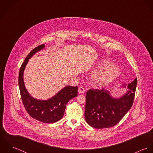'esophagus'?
I'll use <instances>...</instances> for the list:
<instances>
[{
    "label": "esophagus",
    "instance_id": "1",
    "mask_svg": "<svg viewBox=\"0 0 153 153\" xmlns=\"http://www.w3.org/2000/svg\"><path fill=\"white\" fill-rule=\"evenodd\" d=\"M85 88L82 87H79L78 88V93L79 94H83L84 92H85Z\"/></svg>",
    "mask_w": 153,
    "mask_h": 153
}]
</instances>
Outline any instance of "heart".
I'll list each match as a JSON object with an SVG mask.
<instances>
[{
    "label": "heart",
    "mask_w": 153,
    "mask_h": 153,
    "mask_svg": "<svg viewBox=\"0 0 153 153\" xmlns=\"http://www.w3.org/2000/svg\"><path fill=\"white\" fill-rule=\"evenodd\" d=\"M100 65L104 67L94 71L91 75L90 81L95 87H104L112 83L119 76L120 69L109 60L104 59Z\"/></svg>",
    "instance_id": "obj_1"
}]
</instances>
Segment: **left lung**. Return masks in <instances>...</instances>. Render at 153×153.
<instances>
[{
  "mask_svg": "<svg viewBox=\"0 0 153 153\" xmlns=\"http://www.w3.org/2000/svg\"><path fill=\"white\" fill-rule=\"evenodd\" d=\"M137 78L130 84H123L127 92L119 98H113L104 88L91 89L87 92L85 118L95 128H107L115 126L132 105L137 87Z\"/></svg>",
  "mask_w": 153,
  "mask_h": 153,
  "instance_id": "obj_1",
  "label": "left lung"
}]
</instances>
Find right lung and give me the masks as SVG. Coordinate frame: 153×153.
Here are the masks:
<instances>
[{"label": "right lung", "mask_w": 153, "mask_h": 153, "mask_svg": "<svg viewBox=\"0 0 153 153\" xmlns=\"http://www.w3.org/2000/svg\"><path fill=\"white\" fill-rule=\"evenodd\" d=\"M42 44L34 48L27 56L21 65L19 74V86L23 104L30 117L44 123L51 124L60 120L65 110L66 104L78 95V87L66 86L47 100L32 97L27 92L23 81V72L29 59L36 52L43 49Z\"/></svg>", "instance_id": "1"}]
</instances>
